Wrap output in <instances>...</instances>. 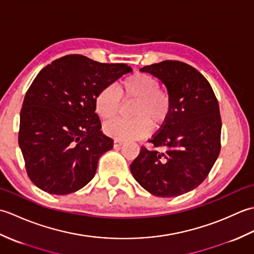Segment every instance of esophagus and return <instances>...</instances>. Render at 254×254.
<instances>
[{"instance_id": "esophagus-1", "label": "esophagus", "mask_w": 254, "mask_h": 254, "mask_svg": "<svg viewBox=\"0 0 254 254\" xmlns=\"http://www.w3.org/2000/svg\"><path fill=\"white\" fill-rule=\"evenodd\" d=\"M123 143H124V142L122 141V139H115V147L121 146V145H122Z\"/></svg>"}]
</instances>
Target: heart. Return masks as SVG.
Returning a JSON list of instances; mask_svg holds the SVG:
<instances>
[{
	"label": "heart",
	"mask_w": 254,
	"mask_h": 254,
	"mask_svg": "<svg viewBox=\"0 0 254 254\" xmlns=\"http://www.w3.org/2000/svg\"><path fill=\"white\" fill-rule=\"evenodd\" d=\"M120 98L135 100L131 110L132 120L115 119L104 126V132L117 139H135L146 136L150 127L158 128L168 121L172 111V97L160 87L157 77L136 72L121 80L117 90L106 86L95 98V109L104 120L115 118L120 109Z\"/></svg>",
	"instance_id": "1"
}]
</instances>
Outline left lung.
<instances>
[{"instance_id": "8db88e82", "label": "left lung", "mask_w": 254, "mask_h": 254, "mask_svg": "<svg viewBox=\"0 0 254 254\" xmlns=\"http://www.w3.org/2000/svg\"><path fill=\"white\" fill-rule=\"evenodd\" d=\"M172 97L170 118L149 142L141 146L130 168L153 195L172 197L193 190L206 179L220 152L222 119L212 86L197 69L180 61L167 60L146 65Z\"/></svg>"}]
</instances>
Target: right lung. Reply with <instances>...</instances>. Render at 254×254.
<instances>
[{
  "instance_id": "1",
  "label": "right lung",
  "mask_w": 254,
  "mask_h": 254,
  "mask_svg": "<svg viewBox=\"0 0 254 254\" xmlns=\"http://www.w3.org/2000/svg\"><path fill=\"white\" fill-rule=\"evenodd\" d=\"M132 68L82 55L57 59L41 69L25 95L18 144L34 185L69 194L93 179L102 154L113 147L102 134L95 98Z\"/></svg>"
}]
</instances>
